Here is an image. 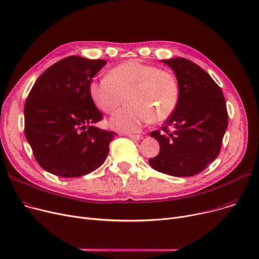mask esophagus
Masks as SVG:
<instances>
[{
    "label": "esophagus",
    "mask_w": 259,
    "mask_h": 259,
    "mask_svg": "<svg viewBox=\"0 0 259 259\" xmlns=\"http://www.w3.org/2000/svg\"><path fill=\"white\" fill-rule=\"evenodd\" d=\"M128 137L131 139V140H133V141H140V140H142L143 139V135H132V134H129Z\"/></svg>",
    "instance_id": "esophagus-1"
}]
</instances>
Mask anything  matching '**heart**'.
Segmentation results:
<instances>
[{"label":"heart","mask_w":259,"mask_h":259,"mask_svg":"<svg viewBox=\"0 0 259 259\" xmlns=\"http://www.w3.org/2000/svg\"><path fill=\"white\" fill-rule=\"evenodd\" d=\"M89 97L100 111L114 113L126 100L127 106L116 112L109 124L116 131L139 132L151 121L166 120L180 100L178 77L169 70L131 60L114 66L106 77L92 79Z\"/></svg>","instance_id":"b5f03b06"}]
</instances>
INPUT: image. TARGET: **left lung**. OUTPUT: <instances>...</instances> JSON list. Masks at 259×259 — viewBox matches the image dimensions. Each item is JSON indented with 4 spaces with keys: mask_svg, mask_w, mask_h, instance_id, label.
Listing matches in <instances>:
<instances>
[{
    "mask_svg": "<svg viewBox=\"0 0 259 259\" xmlns=\"http://www.w3.org/2000/svg\"><path fill=\"white\" fill-rule=\"evenodd\" d=\"M161 62L178 77L180 100L161 131L150 133L160 150L149 164L169 175L193 176L205 170L221 152L228 127L226 100L221 87L195 63L184 58Z\"/></svg>",
    "mask_w": 259,
    "mask_h": 259,
    "instance_id": "1",
    "label": "left lung"
}]
</instances>
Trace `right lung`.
<instances>
[{
    "mask_svg": "<svg viewBox=\"0 0 259 259\" xmlns=\"http://www.w3.org/2000/svg\"><path fill=\"white\" fill-rule=\"evenodd\" d=\"M107 64L77 56L50 66L25 102V135L38 165L61 178H78L98 169L116 135L92 126L103 118L88 87Z\"/></svg>",
    "mask_w": 259,
    "mask_h": 259,
    "instance_id": "obj_1",
    "label": "right lung"
}]
</instances>
